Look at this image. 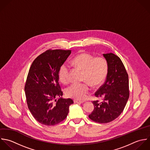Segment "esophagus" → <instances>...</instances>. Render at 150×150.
I'll use <instances>...</instances> for the list:
<instances>
[{"instance_id": "obj_1", "label": "esophagus", "mask_w": 150, "mask_h": 150, "mask_svg": "<svg viewBox=\"0 0 150 150\" xmlns=\"http://www.w3.org/2000/svg\"><path fill=\"white\" fill-rule=\"evenodd\" d=\"M74 103H83V101L79 100H76V99L74 100Z\"/></svg>"}]
</instances>
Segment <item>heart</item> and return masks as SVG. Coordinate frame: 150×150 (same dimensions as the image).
<instances>
[{"instance_id":"1","label":"heart","mask_w":150,"mask_h":150,"mask_svg":"<svg viewBox=\"0 0 150 150\" xmlns=\"http://www.w3.org/2000/svg\"><path fill=\"white\" fill-rule=\"evenodd\" d=\"M69 64L82 71V81L87 82L92 88L99 86L105 79L108 72V64L104 58H94L91 54L86 52L75 57L70 61ZM58 76L62 83L67 84L68 82L69 69L67 65H63L60 67ZM87 83L72 84L66 89V95L77 100L85 99L89 90V85Z\"/></svg>"}]
</instances>
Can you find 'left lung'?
I'll return each instance as SVG.
<instances>
[{
    "label": "left lung",
    "mask_w": 150,
    "mask_h": 150,
    "mask_svg": "<svg viewBox=\"0 0 150 150\" xmlns=\"http://www.w3.org/2000/svg\"><path fill=\"white\" fill-rule=\"evenodd\" d=\"M108 64L105 83L95 93L103 99L93 101L94 110L89 117L99 123H109L123 111L129 98V76L120 58L113 53L103 54Z\"/></svg>",
    "instance_id": "1"
}]
</instances>
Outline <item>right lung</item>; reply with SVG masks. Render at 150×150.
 <instances>
[{"instance_id": "obj_1", "label": "right lung", "mask_w": 150, "mask_h": 150, "mask_svg": "<svg viewBox=\"0 0 150 150\" xmlns=\"http://www.w3.org/2000/svg\"><path fill=\"white\" fill-rule=\"evenodd\" d=\"M71 53V50H48L30 67L24 86L27 103L33 116L42 125L54 126L62 122L74 103L71 99L61 98L58 83L59 68Z\"/></svg>"}]
</instances>
